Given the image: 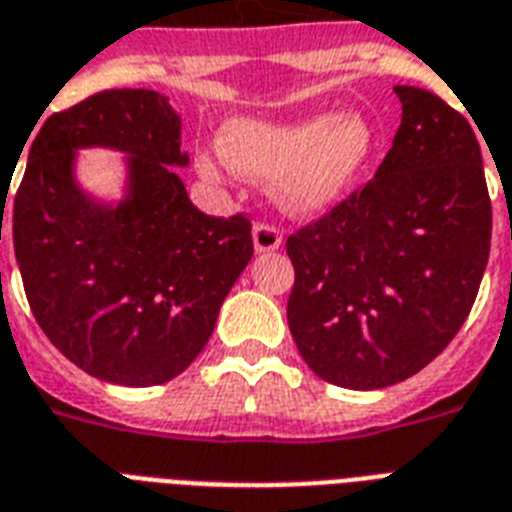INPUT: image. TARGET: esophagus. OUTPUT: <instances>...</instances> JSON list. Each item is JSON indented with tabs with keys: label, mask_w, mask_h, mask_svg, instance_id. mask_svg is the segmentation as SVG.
I'll list each match as a JSON object with an SVG mask.
<instances>
[{
	"label": "esophagus",
	"mask_w": 512,
	"mask_h": 512,
	"mask_svg": "<svg viewBox=\"0 0 512 512\" xmlns=\"http://www.w3.org/2000/svg\"><path fill=\"white\" fill-rule=\"evenodd\" d=\"M252 239H255V249H257V252H276V249L281 247V241H284V236H281V231H279V228H276V225L260 220V223H255Z\"/></svg>",
	"instance_id": "esophagus-1"
}]
</instances>
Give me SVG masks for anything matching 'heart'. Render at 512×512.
Masks as SVG:
<instances>
[{
  "label": "heart",
  "instance_id": "heart-1",
  "mask_svg": "<svg viewBox=\"0 0 512 512\" xmlns=\"http://www.w3.org/2000/svg\"><path fill=\"white\" fill-rule=\"evenodd\" d=\"M374 130L364 116L319 114L300 122L233 119L220 132V154L233 172L279 180L281 201L295 212L332 207L353 188L374 154ZM201 172L217 164L201 156Z\"/></svg>",
  "mask_w": 512,
  "mask_h": 512
}]
</instances>
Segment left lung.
<instances>
[{"label": "left lung", "mask_w": 512, "mask_h": 512, "mask_svg": "<svg viewBox=\"0 0 512 512\" xmlns=\"http://www.w3.org/2000/svg\"><path fill=\"white\" fill-rule=\"evenodd\" d=\"M401 127L366 185L287 239L289 332L321 380L388 388L428 366L476 303L492 199L468 119L396 87Z\"/></svg>", "instance_id": "1"}]
</instances>
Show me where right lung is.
Masks as SVG:
<instances>
[{
	"label": "right lung",
	"instance_id": "obj_1",
	"mask_svg": "<svg viewBox=\"0 0 512 512\" xmlns=\"http://www.w3.org/2000/svg\"><path fill=\"white\" fill-rule=\"evenodd\" d=\"M87 145L131 154V196L119 208L73 183V151ZM167 164H188L167 98L100 90L42 124L12 204L15 260L36 324L79 369L130 388L162 385L191 366L255 252L247 215H204Z\"/></svg>",
	"mask_w": 512,
	"mask_h": 512
}]
</instances>
